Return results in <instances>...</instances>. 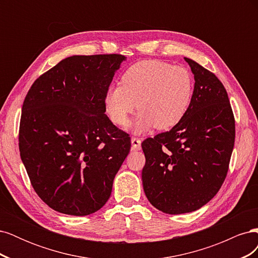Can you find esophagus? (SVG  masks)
Segmentation results:
<instances>
[{
	"mask_svg": "<svg viewBox=\"0 0 258 258\" xmlns=\"http://www.w3.org/2000/svg\"><path fill=\"white\" fill-rule=\"evenodd\" d=\"M141 140L137 139V138H131V145H132V150L139 151L141 150Z\"/></svg>",
	"mask_w": 258,
	"mask_h": 258,
	"instance_id": "34e87169",
	"label": "esophagus"
}]
</instances>
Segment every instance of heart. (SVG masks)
Segmentation results:
<instances>
[{
    "label": "heart",
    "instance_id": "heart-1",
    "mask_svg": "<svg viewBox=\"0 0 258 258\" xmlns=\"http://www.w3.org/2000/svg\"><path fill=\"white\" fill-rule=\"evenodd\" d=\"M194 80L188 70L160 60H143L124 72L121 86L107 89L106 113L118 126L126 127L130 115L141 112L134 126L135 134L156 127L166 130L181 120L190 105Z\"/></svg>",
    "mask_w": 258,
    "mask_h": 258
}]
</instances>
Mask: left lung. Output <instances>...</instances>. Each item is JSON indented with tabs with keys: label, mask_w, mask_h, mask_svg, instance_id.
<instances>
[{
	"label": "left lung",
	"mask_w": 258,
	"mask_h": 258,
	"mask_svg": "<svg viewBox=\"0 0 258 258\" xmlns=\"http://www.w3.org/2000/svg\"><path fill=\"white\" fill-rule=\"evenodd\" d=\"M194 74L190 105L175 126L142 143L148 201L167 214L189 213L220 190L235 144V119L221 81L184 58Z\"/></svg>",
	"instance_id": "1"
}]
</instances>
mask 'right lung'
Masks as SVG:
<instances>
[{
  "label": "right lung",
  "mask_w": 258,
  "mask_h": 258,
  "mask_svg": "<svg viewBox=\"0 0 258 258\" xmlns=\"http://www.w3.org/2000/svg\"><path fill=\"white\" fill-rule=\"evenodd\" d=\"M127 58L71 56L31 86L22 105L20 157L36 194L60 213L85 216L108 200L130 138L105 114L104 99Z\"/></svg>",
  "instance_id": "obj_1"
}]
</instances>
